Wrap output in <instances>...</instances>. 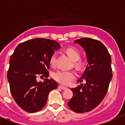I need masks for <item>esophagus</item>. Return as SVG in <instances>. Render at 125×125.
I'll list each match as a JSON object with an SVG mask.
<instances>
[{
  "label": "esophagus",
  "instance_id": "esophagus-1",
  "mask_svg": "<svg viewBox=\"0 0 125 125\" xmlns=\"http://www.w3.org/2000/svg\"><path fill=\"white\" fill-rule=\"evenodd\" d=\"M58 87L60 88V89H62V90H65V89H67V87H64V86H62V85H59Z\"/></svg>",
  "mask_w": 125,
  "mask_h": 125
}]
</instances>
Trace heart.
Listing matches in <instances>:
<instances>
[{
  "label": "heart",
  "instance_id": "obj_1",
  "mask_svg": "<svg viewBox=\"0 0 125 125\" xmlns=\"http://www.w3.org/2000/svg\"><path fill=\"white\" fill-rule=\"evenodd\" d=\"M66 53L69 56L73 61H75L74 64L76 67L80 68L83 66V62L81 61H78L80 57V51L78 49L74 47H69L66 49ZM56 52L53 53L50 59V63L52 65H54L56 62ZM53 78L62 85H68L71 82L76 78V74L74 71H72L65 70H58L55 71L52 74Z\"/></svg>",
  "mask_w": 125,
  "mask_h": 125
}]
</instances>
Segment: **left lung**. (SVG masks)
Wrapping results in <instances>:
<instances>
[{
	"instance_id": "8db88e82",
	"label": "left lung",
	"mask_w": 125,
	"mask_h": 125,
	"mask_svg": "<svg viewBox=\"0 0 125 125\" xmlns=\"http://www.w3.org/2000/svg\"><path fill=\"white\" fill-rule=\"evenodd\" d=\"M74 43L84 49L87 65L77 81L78 83L85 80V83L71 89L73 96L67 104L74 112H87L102 102L108 91L112 78L111 56L106 47L98 40L83 38Z\"/></svg>"
}]
</instances>
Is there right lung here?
Returning <instances> with one entry per match:
<instances>
[{
	"label": "right lung",
	"instance_id": "add662e5",
	"mask_svg": "<svg viewBox=\"0 0 125 125\" xmlns=\"http://www.w3.org/2000/svg\"><path fill=\"white\" fill-rule=\"evenodd\" d=\"M60 45L54 40L35 38L17 45L10 59L7 78L11 94L22 110L30 113L42 110L49 92L56 89L53 79L38 82L37 76H49L50 59Z\"/></svg>",
	"mask_w": 125,
	"mask_h": 125
}]
</instances>
